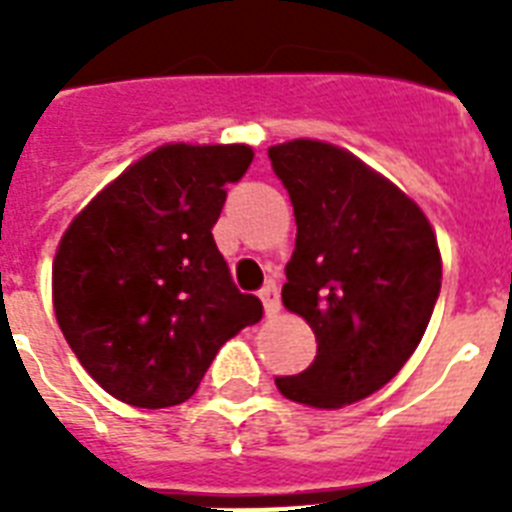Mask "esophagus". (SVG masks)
<instances>
[{
    "label": "esophagus",
    "instance_id": "esophagus-1",
    "mask_svg": "<svg viewBox=\"0 0 512 512\" xmlns=\"http://www.w3.org/2000/svg\"><path fill=\"white\" fill-rule=\"evenodd\" d=\"M260 300H263V308H265V316L273 319V316H279L281 311V300H279V287L268 281L263 289H260Z\"/></svg>",
    "mask_w": 512,
    "mask_h": 512
}]
</instances>
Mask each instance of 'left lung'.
Returning <instances> with one entry per match:
<instances>
[{"label": "left lung", "mask_w": 512, "mask_h": 512, "mask_svg": "<svg viewBox=\"0 0 512 512\" xmlns=\"http://www.w3.org/2000/svg\"><path fill=\"white\" fill-rule=\"evenodd\" d=\"M295 207L281 300L316 358L276 377L284 398L342 409L388 385L420 345L441 292V249L420 204L350 151L295 138L268 148Z\"/></svg>", "instance_id": "8db88e82"}]
</instances>
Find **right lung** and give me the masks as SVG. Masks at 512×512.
I'll list each match as a JSON object with an SVG mask.
<instances>
[{
  "label": "right lung",
  "instance_id": "add662e5",
  "mask_svg": "<svg viewBox=\"0 0 512 512\" xmlns=\"http://www.w3.org/2000/svg\"><path fill=\"white\" fill-rule=\"evenodd\" d=\"M244 143H164L71 220L52 260L58 327L100 388L138 409L183 404L225 342L263 316L212 239Z\"/></svg>",
  "mask_w": 512,
  "mask_h": 512
}]
</instances>
